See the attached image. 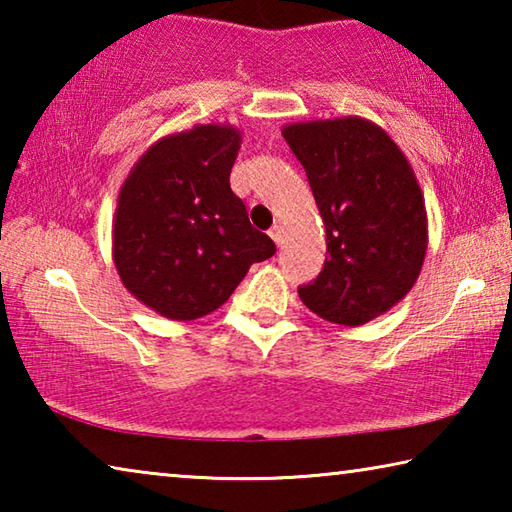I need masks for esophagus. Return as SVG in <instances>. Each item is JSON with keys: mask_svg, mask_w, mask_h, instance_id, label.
I'll return each instance as SVG.
<instances>
[{"mask_svg": "<svg viewBox=\"0 0 512 512\" xmlns=\"http://www.w3.org/2000/svg\"><path fill=\"white\" fill-rule=\"evenodd\" d=\"M268 235H271V239L275 241L277 246H282V244H284V228H282V225H273V228H271V232H268Z\"/></svg>", "mask_w": 512, "mask_h": 512, "instance_id": "1", "label": "esophagus"}]
</instances>
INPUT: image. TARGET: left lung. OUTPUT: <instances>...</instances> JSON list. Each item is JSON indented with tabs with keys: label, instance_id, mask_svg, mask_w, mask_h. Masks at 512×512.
I'll return each instance as SVG.
<instances>
[{
	"label": "left lung",
	"instance_id": "8db88e82",
	"mask_svg": "<svg viewBox=\"0 0 512 512\" xmlns=\"http://www.w3.org/2000/svg\"><path fill=\"white\" fill-rule=\"evenodd\" d=\"M282 137L307 171L327 235L325 266L300 300L336 325H363L413 289L429 244L424 196L400 146L357 115L293 121Z\"/></svg>",
	"mask_w": 512,
	"mask_h": 512
}]
</instances>
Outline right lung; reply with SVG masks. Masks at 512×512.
I'll use <instances>...</instances> for the list:
<instances>
[{"mask_svg": "<svg viewBox=\"0 0 512 512\" xmlns=\"http://www.w3.org/2000/svg\"><path fill=\"white\" fill-rule=\"evenodd\" d=\"M241 149L232 124L162 137L133 164L117 196L112 259L133 296L169 320L212 314L275 244L232 194Z\"/></svg>", "mask_w": 512, "mask_h": 512, "instance_id": "obj_1", "label": "right lung"}]
</instances>
